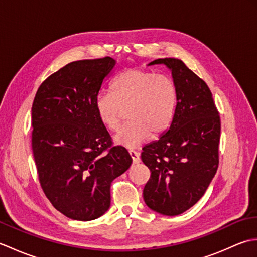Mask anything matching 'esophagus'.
Here are the masks:
<instances>
[{
    "mask_svg": "<svg viewBox=\"0 0 257 257\" xmlns=\"http://www.w3.org/2000/svg\"><path fill=\"white\" fill-rule=\"evenodd\" d=\"M129 155H130V157H132V159H133V162H134V163H138V162L140 161V155H139V152L135 151V150H129Z\"/></svg>",
    "mask_w": 257,
    "mask_h": 257,
    "instance_id": "esophagus-1",
    "label": "esophagus"
}]
</instances>
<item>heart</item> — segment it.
<instances>
[{
  "label": "heart",
  "instance_id": "obj_1",
  "mask_svg": "<svg viewBox=\"0 0 257 257\" xmlns=\"http://www.w3.org/2000/svg\"><path fill=\"white\" fill-rule=\"evenodd\" d=\"M111 95L100 92L95 98L97 118L114 132L127 111L128 123L113 137L114 144L136 148L170 127L177 106V89L170 77L143 68L120 73L110 86Z\"/></svg>",
  "mask_w": 257,
  "mask_h": 257
}]
</instances>
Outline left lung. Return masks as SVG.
<instances>
[{
	"label": "left lung",
	"instance_id": "1",
	"mask_svg": "<svg viewBox=\"0 0 257 257\" xmlns=\"http://www.w3.org/2000/svg\"><path fill=\"white\" fill-rule=\"evenodd\" d=\"M177 89L172 122L159 140L146 145L141 160L151 176L144 200L163 215H179L198 202L219 167L221 120L209 87L178 58H159Z\"/></svg>",
	"mask_w": 257,
	"mask_h": 257
}]
</instances>
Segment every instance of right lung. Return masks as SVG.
<instances>
[{"label": "right lung", "instance_id": "add662e5", "mask_svg": "<svg viewBox=\"0 0 257 257\" xmlns=\"http://www.w3.org/2000/svg\"><path fill=\"white\" fill-rule=\"evenodd\" d=\"M114 65L108 56L69 63L43 81L33 101L38 180L53 206L72 220L91 221L108 211L111 182L133 162L123 147H112L95 112Z\"/></svg>", "mask_w": 257, "mask_h": 257}]
</instances>
